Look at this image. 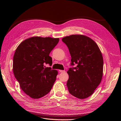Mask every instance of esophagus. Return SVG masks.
<instances>
[{"label":"esophagus","mask_w":121,"mask_h":121,"mask_svg":"<svg viewBox=\"0 0 121 121\" xmlns=\"http://www.w3.org/2000/svg\"><path fill=\"white\" fill-rule=\"evenodd\" d=\"M59 72L60 73H65V71H63V70H59Z\"/></svg>","instance_id":"34e87169"}]
</instances>
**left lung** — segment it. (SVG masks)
Returning <instances> with one entry per match:
<instances>
[{
	"mask_svg": "<svg viewBox=\"0 0 121 121\" xmlns=\"http://www.w3.org/2000/svg\"><path fill=\"white\" fill-rule=\"evenodd\" d=\"M62 40L69 48L72 57L71 65L78 64L67 72L69 92L80 99L90 97L102 79V53L95 42L85 35H72L63 38Z\"/></svg>",
	"mask_w": 121,
	"mask_h": 121,
	"instance_id": "1",
	"label": "left lung"
}]
</instances>
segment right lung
<instances>
[{
    "label": "right lung",
    "mask_w": 121,
    "mask_h": 121,
    "mask_svg": "<svg viewBox=\"0 0 121 121\" xmlns=\"http://www.w3.org/2000/svg\"><path fill=\"white\" fill-rule=\"evenodd\" d=\"M59 41V38L32 37L22 41L15 51V77L22 90L31 98H41L52 89L58 72L44 65H52L49 54Z\"/></svg>",
    "instance_id": "1"
}]
</instances>
